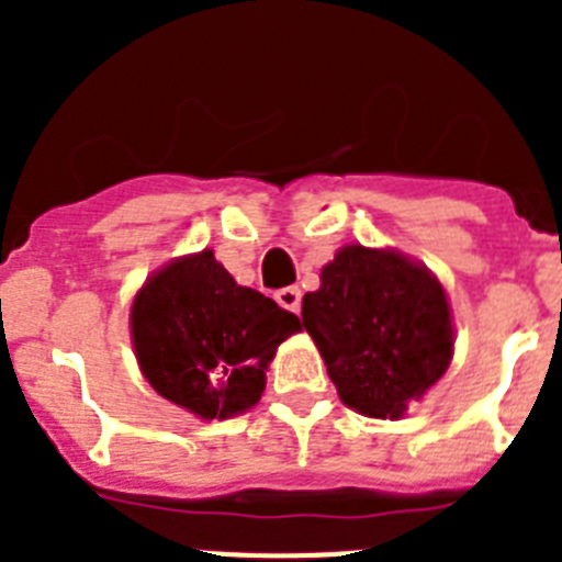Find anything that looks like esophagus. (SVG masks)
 Masks as SVG:
<instances>
[{"label": "esophagus", "mask_w": 562, "mask_h": 562, "mask_svg": "<svg viewBox=\"0 0 562 562\" xmlns=\"http://www.w3.org/2000/svg\"><path fill=\"white\" fill-rule=\"evenodd\" d=\"M276 301L284 306L286 312H297L301 310V290H297V286H284V290L276 292Z\"/></svg>", "instance_id": "esophagus-1"}]
</instances>
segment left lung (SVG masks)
Returning a JSON list of instances; mask_svg holds the SVG:
<instances>
[{
    "label": "left lung",
    "mask_w": 562,
    "mask_h": 562,
    "mask_svg": "<svg viewBox=\"0 0 562 562\" xmlns=\"http://www.w3.org/2000/svg\"><path fill=\"white\" fill-rule=\"evenodd\" d=\"M304 329L340 400L371 419H400L448 371L453 317L439 278L396 250L346 245L306 292Z\"/></svg>",
    "instance_id": "obj_1"
}]
</instances>
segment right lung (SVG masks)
Wrapping results in <instances>:
<instances>
[{"label":"right lung","mask_w":562,"mask_h":562,"mask_svg":"<svg viewBox=\"0 0 562 562\" xmlns=\"http://www.w3.org/2000/svg\"><path fill=\"white\" fill-rule=\"evenodd\" d=\"M128 321L151 389L205 422L252 408L276 349L301 331V321L272 297L238 286L213 250L154 272L134 295Z\"/></svg>","instance_id":"add662e5"}]
</instances>
